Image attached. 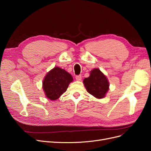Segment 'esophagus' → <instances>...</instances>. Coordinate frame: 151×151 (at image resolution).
<instances>
[{
  "label": "esophagus",
  "mask_w": 151,
  "mask_h": 151,
  "mask_svg": "<svg viewBox=\"0 0 151 151\" xmlns=\"http://www.w3.org/2000/svg\"><path fill=\"white\" fill-rule=\"evenodd\" d=\"M76 79L77 81H81V79H82V76H81V75L76 76Z\"/></svg>",
  "instance_id": "obj_1"
}]
</instances>
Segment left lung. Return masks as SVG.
<instances>
[{
  "instance_id": "1",
  "label": "left lung",
  "mask_w": 151,
  "mask_h": 151,
  "mask_svg": "<svg viewBox=\"0 0 151 151\" xmlns=\"http://www.w3.org/2000/svg\"><path fill=\"white\" fill-rule=\"evenodd\" d=\"M83 83L88 92L95 98L105 97L109 89V82L106 76L99 68H94L90 72L89 77L85 78Z\"/></svg>"
}]
</instances>
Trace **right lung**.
Returning a JSON list of instances; mask_svg holds the SVG:
<instances>
[{"label": "right lung", "instance_id": "add662e5", "mask_svg": "<svg viewBox=\"0 0 151 151\" xmlns=\"http://www.w3.org/2000/svg\"><path fill=\"white\" fill-rule=\"evenodd\" d=\"M73 81L72 76L64 69L55 67L48 72L43 81V89L46 97L56 100L67 91Z\"/></svg>", "mask_w": 151, "mask_h": 151}]
</instances>
